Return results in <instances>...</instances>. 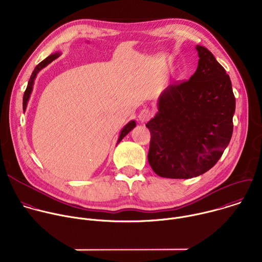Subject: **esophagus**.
Masks as SVG:
<instances>
[{
    "instance_id": "1",
    "label": "esophagus",
    "mask_w": 262,
    "mask_h": 262,
    "mask_svg": "<svg viewBox=\"0 0 262 262\" xmlns=\"http://www.w3.org/2000/svg\"><path fill=\"white\" fill-rule=\"evenodd\" d=\"M150 117H151V112L149 111L148 108H143V110L140 112V114H139V116H138V118H139V120H140L141 122H146V121H148L149 119H150Z\"/></svg>"
}]
</instances>
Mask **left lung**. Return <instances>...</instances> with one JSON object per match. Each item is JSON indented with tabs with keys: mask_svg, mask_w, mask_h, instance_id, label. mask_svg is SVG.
I'll return each mask as SVG.
<instances>
[{
	"mask_svg": "<svg viewBox=\"0 0 262 262\" xmlns=\"http://www.w3.org/2000/svg\"><path fill=\"white\" fill-rule=\"evenodd\" d=\"M196 72L160 95L150 130L148 162L161 177L188 179L211 169L233 132L235 97L224 67L204 47L197 46Z\"/></svg>",
	"mask_w": 262,
	"mask_h": 262,
	"instance_id": "8db88e82",
	"label": "left lung"
}]
</instances>
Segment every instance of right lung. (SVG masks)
Instances as JSON below:
<instances>
[{
    "label": "right lung",
    "instance_id": "1",
    "mask_svg": "<svg viewBox=\"0 0 262 262\" xmlns=\"http://www.w3.org/2000/svg\"><path fill=\"white\" fill-rule=\"evenodd\" d=\"M60 55H61V53H58V52H57V53H54V54H52V55H50L48 58H46L43 61H41L38 65H37V66L35 67V69L33 70V72H32V74H31V78H30V80H29V82H28L27 89H26V91H25V93H24V98H23V108H24V112H25L26 108H27V104H28L29 98H30L31 93H32V90H33V85H34V81H35V79H36L37 73H38L42 68H45L46 66H48V65H49L51 62H53L55 59H57ZM135 127H136V121H135V120L129 121V122L121 129V133H120V135H119L117 144H118L133 128H135Z\"/></svg>",
    "mask_w": 262,
    "mask_h": 262
}]
</instances>
